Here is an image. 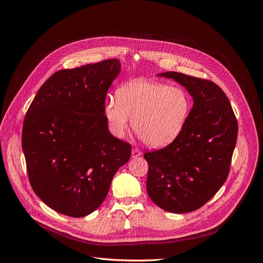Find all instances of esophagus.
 Here are the masks:
<instances>
[{"label": "esophagus", "mask_w": 263, "mask_h": 263, "mask_svg": "<svg viewBox=\"0 0 263 263\" xmlns=\"http://www.w3.org/2000/svg\"><path fill=\"white\" fill-rule=\"evenodd\" d=\"M141 155H142V153H141L140 149H137V148L132 149V153H131L132 158H137V157H140Z\"/></svg>", "instance_id": "1"}]
</instances>
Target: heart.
I'll use <instances>...</instances> for the list:
<instances>
[{
  "label": "heart",
  "mask_w": 263,
  "mask_h": 263,
  "mask_svg": "<svg viewBox=\"0 0 263 263\" xmlns=\"http://www.w3.org/2000/svg\"><path fill=\"white\" fill-rule=\"evenodd\" d=\"M192 101L181 87L159 82L136 80L117 90V99L107 97L103 113L109 132L124 136L131 119L133 129L154 148L167 146L182 132Z\"/></svg>",
  "instance_id": "1"
}]
</instances>
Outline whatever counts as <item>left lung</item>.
Wrapping results in <instances>:
<instances>
[{
	"mask_svg": "<svg viewBox=\"0 0 263 263\" xmlns=\"http://www.w3.org/2000/svg\"><path fill=\"white\" fill-rule=\"evenodd\" d=\"M160 76L184 86L194 104L180 135L144 155L147 193L161 209L186 213L201 208L225 183L238 121L227 96L214 82L175 71Z\"/></svg>",
	"mask_w": 263,
	"mask_h": 263,
	"instance_id": "left-lung-1",
	"label": "left lung"
}]
</instances>
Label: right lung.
<instances>
[{
    "label": "right lung",
    "instance_id": "right-lung-1",
    "mask_svg": "<svg viewBox=\"0 0 263 263\" xmlns=\"http://www.w3.org/2000/svg\"><path fill=\"white\" fill-rule=\"evenodd\" d=\"M120 62L105 60L52 74L23 121L22 149L33 191L51 209L82 217L105 199L131 145L108 131L103 107Z\"/></svg>",
    "mask_w": 263,
    "mask_h": 263
}]
</instances>
